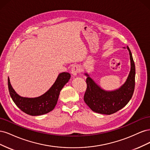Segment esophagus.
Here are the masks:
<instances>
[{
	"instance_id": "esophagus-1",
	"label": "esophagus",
	"mask_w": 150,
	"mask_h": 150,
	"mask_svg": "<svg viewBox=\"0 0 150 150\" xmlns=\"http://www.w3.org/2000/svg\"><path fill=\"white\" fill-rule=\"evenodd\" d=\"M80 72V67L78 66H74L71 69V74L73 76H76Z\"/></svg>"
}]
</instances>
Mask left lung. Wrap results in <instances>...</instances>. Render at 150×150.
Returning <instances> with one entry per match:
<instances>
[{
	"label": "left lung",
	"mask_w": 150,
	"mask_h": 150,
	"mask_svg": "<svg viewBox=\"0 0 150 150\" xmlns=\"http://www.w3.org/2000/svg\"><path fill=\"white\" fill-rule=\"evenodd\" d=\"M127 49L129 53L131 70L126 82L120 88L110 91L104 90L88 73L84 74L87 76L86 81L87 89L84 101L93 111L103 115L113 114L125 107L132 98L135 86V65L128 46Z\"/></svg>",
	"instance_id": "obj_1"
}]
</instances>
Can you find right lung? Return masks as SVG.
Wrapping results in <instances>:
<instances>
[{"label":"right lung","mask_w":150,"mask_h":150,"mask_svg":"<svg viewBox=\"0 0 150 150\" xmlns=\"http://www.w3.org/2000/svg\"><path fill=\"white\" fill-rule=\"evenodd\" d=\"M71 74L63 72L58 75L55 81L46 93L37 98H24L16 93L8 78V88L13 101L21 111L31 116L46 114L55 108L61 90L69 81Z\"/></svg>","instance_id":"obj_1"}]
</instances>
